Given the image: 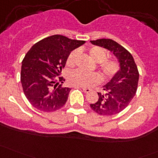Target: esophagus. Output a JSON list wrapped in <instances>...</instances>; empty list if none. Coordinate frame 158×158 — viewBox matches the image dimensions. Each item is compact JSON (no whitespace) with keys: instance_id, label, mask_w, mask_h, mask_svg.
I'll list each match as a JSON object with an SVG mask.
<instances>
[{"instance_id":"1","label":"esophagus","mask_w":158,"mask_h":158,"mask_svg":"<svg viewBox=\"0 0 158 158\" xmlns=\"http://www.w3.org/2000/svg\"><path fill=\"white\" fill-rule=\"evenodd\" d=\"M82 90H83V92H85V93H89V92L91 91V89L89 88H83V87H82Z\"/></svg>"}]
</instances>
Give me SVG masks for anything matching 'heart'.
<instances>
[{
	"mask_svg": "<svg viewBox=\"0 0 158 158\" xmlns=\"http://www.w3.org/2000/svg\"><path fill=\"white\" fill-rule=\"evenodd\" d=\"M77 50H73L68 56L66 64L74 66L75 58L77 56ZM91 59L95 63H100L99 68L103 76L106 78L112 77L119 70V64L114 60H106L107 53L104 49L99 47H92L89 49ZM68 80L71 85L75 86L92 87L100 82V77L96 73H86L81 70H74L68 75Z\"/></svg>",
	"mask_w": 158,
	"mask_h": 158,
	"instance_id": "heart-1",
	"label": "heart"
}]
</instances>
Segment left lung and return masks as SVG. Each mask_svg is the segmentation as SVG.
<instances>
[{
	"mask_svg": "<svg viewBox=\"0 0 158 158\" xmlns=\"http://www.w3.org/2000/svg\"><path fill=\"white\" fill-rule=\"evenodd\" d=\"M90 42L107 49L118 60V72L103 85L102 92H98L97 102L90 104L91 109L101 115H114L123 111L135 95L139 79L138 67L131 54L115 41L98 39Z\"/></svg>",
	"mask_w": 158,
	"mask_h": 158,
	"instance_id": "obj_1",
	"label": "left lung"
}]
</instances>
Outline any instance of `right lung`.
<instances>
[{
    "label": "right lung",
    "instance_id": "right-lung-1",
    "mask_svg": "<svg viewBox=\"0 0 158 158\" xmlns=\"http://www.w3.org/2000/svg\"><path fill=\"white\" fill-rule=\"evenodd\" d=\"M85 41L52 35L35 44L22 61L20 82L30 104L42 111H54L66 104L71 89L63 87L61 74L70 52Z\"/></svg>",
    "mask_w": 158,
    "mask_h": 158
}]
</instances>
